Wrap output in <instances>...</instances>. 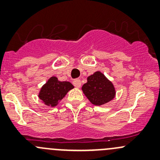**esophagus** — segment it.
Instances as JSON below:
<instances>
[{
	"label": "esophagus",
	"instance_id": "1",
	"mask_svg": "<svg viewBox=\"0 0 160 160\" xmlns=\"http://www.w3.org/2000/svg\"><path fill=\"white\" fill-rule=\"evenodd\" d=\"M81 84H82V83H81V80H76L73 81V85L77 88H80V87H81Z\"/></svg>",
	"mask_w": 160,
	"mask_h": 160
}]
</instances>
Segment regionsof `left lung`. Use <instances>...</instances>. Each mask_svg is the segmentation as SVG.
<instances>
[{
  "label": "left lung",
  "instance_id": "left-lung-1",
  "mask_svg": "<svg viewBox=\"0 0 160 160\" xmlns=\"http://www.w3.org/2000/svg\"><path fill=\"white\" fill-rule=\"evenodd\" d=\"M82 91L90 103L97 106L110 102L116 96L113 83L99 70L88 77V82L83 85Z\"/></svg>",
  "mask_w": 160,
  "mask_h": 160
}]
</instances>
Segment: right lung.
Returning <instances> with one entry per match:
<instances>
[{
  "label": "right lung",
  "mask_w": 160,
  "mask_h": 160,
  "mask_svg": "<svg viewBox=\"0 0 160 160\" xmlns=\"http://www.w3.org/2000/svg\"><path fill=\"white\" fill-rule=\"evenodd\" d=\"M74 87L69 81H60L55 76L51 77L38 92L41 102L49 107H56Z\"/></svg>",
  "instance_id": "right-lung-1"
}]
</instances>
